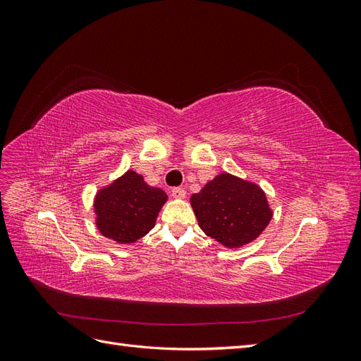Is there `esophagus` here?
<instances>
[{"label": "esophagus", "mask_w": 361, "mask_h": 361, "mask_svg": "<svg viewBox=\"0 0 361 361\" xmlns=\"http://www.w3.org/2000/svg\"><path fill=\"white\" fill-rule=\"evenodd\" d=\"M171 195H173L174 199L182 200V199H185V195H187V191H185L183 188H173L171 190Z\"/></svg>", "instance_id": "esophagus-1"}]
</instances>
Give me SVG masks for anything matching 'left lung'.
I'll return each instance as SVG.
<instances>
[{"mask_svg":"<svg viewBox=\"0 0 361 361\" xmlns=\"http://www.w3.org/2000/svg\"><path fill=\"white\" fill-rule=\"evenodd\" d=\"M190 203L202 231L226 248L255 241L272 218L265 191L257 183L220 173Z\"/></svg>","mask_w":361,"mask_h":361,"instance_id":"8db88e82","label":"left lung"}]
</instances>
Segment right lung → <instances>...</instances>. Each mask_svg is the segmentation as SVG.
<instances>
[{
	"label": "right lung",
	"instance_id": "obj_1",
	"mask_svg": "<svg viewBox=\"0 0 361 361\" xmlns=\"http://www.w3.org/2000/svg\"><path fill=\"white\" fill-rule=\"evenodd\" d=\"M167 194L150 187L141 174L128 170L94 195L96 228L117 244H134L155 227Z\"/></svg>",
	"mask_w": 361,
	"mask_h": 361
}]
</instances>
